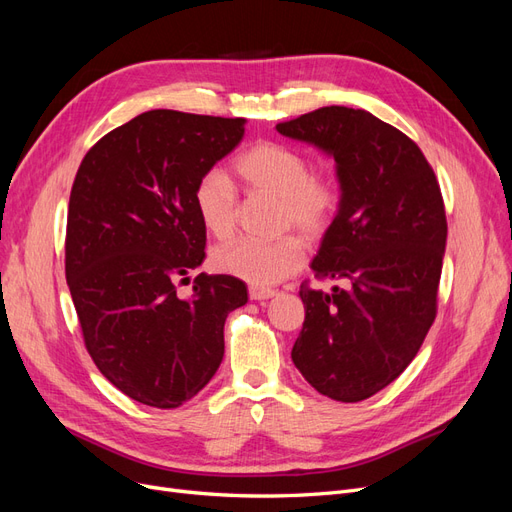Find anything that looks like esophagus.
Masks as SVG:
<instances>
[{
    "label": "esophagus",
    "instance_id": "esophagus-1",
    "mask_svg": "<svg viewBox=\"0 0 512 512\" xmlns=\"http://www.w3.org/2000/svg\"><path fill=\"white\" fill-rule=\"evenodd\" d=\"M275 290L271 288H258V286H252L250 288V299L252 301H267V299H273L275 297Z\"/></svg>",
    "mask_w": 512,
    "mask_h": 512
}]
</instances>
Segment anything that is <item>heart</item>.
<instances>
[{"label": "heart", "instance_id": "b5f03b06", "mask_svg": "<svg viewBox=\"0 0 512 512\" xmlns=\"http://www.w3.org/2000/svg\"><path fill=\"white\" fill-rule=\"evenodd\" d=\"M235 173L247 188L280 200V224L297 228L316 239L327 230L339 209V192L331 179L312 175V166L301 151L280 143H258L235 160ZM194 211L213 237H226L235 228L237 198L220 170H209L198 179ZM305 250L301 239L286 235L273 241L232 239L211 254L213 267L239 277L252 286H273L297 273Z\"/></svg>", "mask_w": 512, "mask_h": 512}]
</instances>
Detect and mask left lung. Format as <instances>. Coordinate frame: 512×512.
<instances>
[{
	"instance_id": "8db88e82",
	"label": "left lung",
	"mask_w": 512,
	"mask_h": 512,
	"mask_svg": "<svg viewBox=\"0 0 512 512\" xmlns=\"http://www.w3.org/2000/svg\"><path fill=\"white\" fill-rule=\"evenodd\" d=\"M275 130L335 160L342 196L312 269L350 286H301L305 322L292 363L320 395L354 404L412 363L436 318L440 185L418 145L363 108L322 106Z\"/></svg>"
}]
</instances>
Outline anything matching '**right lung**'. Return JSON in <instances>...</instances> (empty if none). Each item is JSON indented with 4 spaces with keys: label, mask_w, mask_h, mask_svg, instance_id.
Returning <instances> with one entry per match:
<instances>
[{
    "label": "right lung",
    "mask_w": 512,
    "mask_h": 512,
    "mask_svg": "<svg viewBox=\"0 0 512 512\" xmlns=\"http://www.w3.org/2000/svg\"><path fill=\"white\" fill-rule=\"evenodd\" d=\"M245 134V119L147 111L102 136L76 173L66 280L87 352L138 404L179 408L224 359L226 316L247 303L232 275L200 273L207 230L194 188ZM188 280V277H185Z\"/></svg>",
    "instance_id": "right-lung-1"
}]
</instances>
